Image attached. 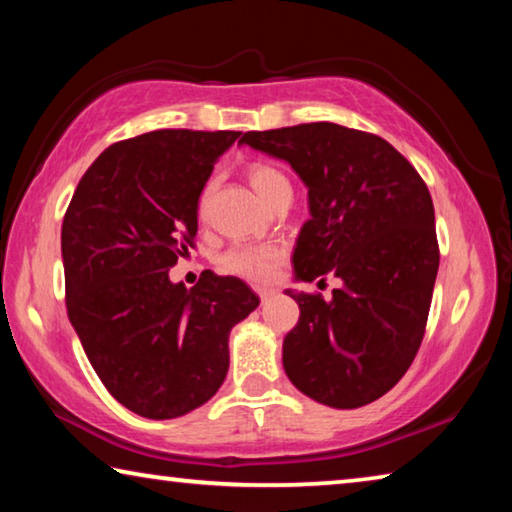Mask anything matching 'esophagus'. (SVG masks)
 <instances>
[{"mask_svg": "<svg viewBox=\"0 0 512 512\" xmlns=\"http://www.w3.org/2000/svg\"><path fill=\"white\" fill-rule=\"evenodd\" d=\"M257 294H259V300H262V303H266V300L273 296V289H257Z\"/></svg>", "mask_w": 512, "mask_h": 512, "instance_id": "34e87169", "label": "esophagus"}]
</instances>
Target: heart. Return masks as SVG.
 <instances>
[{
  "instance_id": "heart-1",
  "label": "heart",
  "mask_w": 512,
  "mask_h": 512,
  "mask_svg": "<svg viewBox=\"0 0 512 512\" xmlns=\"http://www.w3.org/2000/svg\"><path fill=\"white\" fill-rule=\"evenodd\" d=\"M248 182L266 205H271V202L282 196V193L291 191V184L285 173H280L278 168L269 164L250 166ZM207 198L209 191H205V196L200 200V214H205ZM282 257H285V250L275 246V243H237V246L227 248L225 253L218 257V266H221V271L234 275V278L253 282V285H264V282H269L273 278Z\"/></svg>"
}]
</instances>
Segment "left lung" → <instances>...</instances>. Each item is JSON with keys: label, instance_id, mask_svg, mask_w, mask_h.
Listing matches in <instances>:
<instances>
[{"label": "left lung", "instance_id": "1", "mask_svg": "<svg viewBox=\"0 0 512 512\" xmlns=\"http://www.w3.org/2000/svg\"><path fill=\"white\" fill-rule=\"evenodd\" d=\"M239 143L289 161L307 186L296 278L342 280L332 300L287 289L300 307L282 344L289 380L330 408L380 399L410 369L431 310L440 248L428 186L385 139L335 123L246 132Z\"/></svg>", "mask_w": 512, "mask_h": 512}]
</instances>
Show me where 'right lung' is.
<instances>
[{"mask_svg":"<svg viewBox=\"0 0 512 512\" xmlns=\"http://www.w3.org/2000/svg\"><path fill=\"white\" fill-rule=\"evenodd\" d=\"M241 132L157 129L109 145L77 184L61 227L72 328L109 394L136 415L200 408L230 367V330L259 298L239 278L168 271L198 232V200Z\"/></svg>","mask_w":512,"mask_h":512,"instance_id":"right-lung-1","label":"right lung"}]
</instances>
